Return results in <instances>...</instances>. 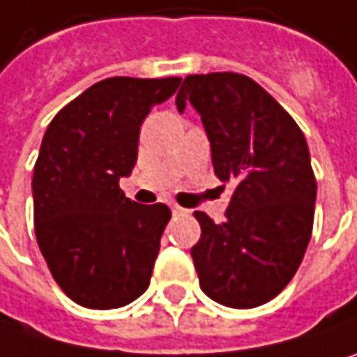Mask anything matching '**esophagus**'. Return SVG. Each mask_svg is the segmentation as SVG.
I'll list each match as a JSON object with an SVG mask.
<instances>
[{
  "instance_id": "1",
  "label": "esophagus",
  "mask_w": 357,
  "mask_h": 357,
  "mask_svg": "<svg viewBox=\"0 0 357 357\" xmlns=\"http://www.w3.org/2000/svg\"><path fill=\"white\" fill-rule=\"evenodd\" d=\"M172 211H174V214H188V211H185V208H181V206H178V204H174V206H172Z\"/></svg>"
}]
</instances>
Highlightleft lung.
Listing matches in <instances>:
<instances>
[{
    "label": "left lung",
    "instance_id": "1",
    "mask_svg": "<svg viewBox=\"0 0 357 357\" xmlns=\"http://www.w3.org/2000/svg\"><path fill=\"white\" fill-rule=\"evenodd\" d=\"M200 114L212 167L235 190L216 225L202 227L192 259L202 292L218 305L253 308L296 274L312 233L317 181L303 130L274 98L239 73L188 75L176 98Z\"/></svg>",
    "mask_w": 357,
    "mask_h": 357
}]
</instances>
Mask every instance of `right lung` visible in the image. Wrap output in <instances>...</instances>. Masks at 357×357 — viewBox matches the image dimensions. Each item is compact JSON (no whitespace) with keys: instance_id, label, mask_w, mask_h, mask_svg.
Here are the masks:
<instances>
[{"instance_id":"1","label":"right lung","mask_w":357,"mask_h":357,"mask_svg":"<svg viewBox=\"0 0 357 357\" xmlns=\"http://www.w3.org/2000/svg\"><path fill=\"white\" fill-rule=\"evenodd\" d=\"M179 77L93 83L49 124L32 176L34 231L61 290L98 310L137 301L151 282L165 204H137L118 179L137 163L141 124Z\"/></svg>"}]
</instances>
